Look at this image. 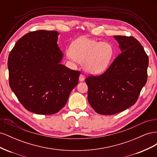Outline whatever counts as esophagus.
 Returning <instances> with one entry per match:
<instances>
[{
    "label": "esophagus",
    "instance_id": "esophagus-1",
    "mask_svg": "<svg viewBox=\"0 0 157 157\" xmlns=\"http://www.w3.org/2000/svg\"><path fill=\"white\" fill-rule=\"evenodd\" d=\"M84 79H85V77H84V75L80 74V77H79V80H80V82L84 81Z\"/></svg>",
    "mask_w": 157,
    "mask_h": 157
}]
</instances>
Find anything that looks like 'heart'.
<instances>
[{"label":"heart","instance_id":"heart-1","mask_svg":"<svg viewBox=\"0 0 157 157\" xmlns=\"http://www.w3.org/2000/svg\"><path fill=\"white\" fill-rule=\"evenodd\" d=\"M69 56L78 63H83L87 72L99 74L104 72L110 65L114 56V48L109 42H99L82 36L71 44Z\"/></svg>","mask_w":157,"mask_h":157}]
</instances>
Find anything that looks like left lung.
<instances>
[{
  "mask_svg": "<svg viewBox=\"0 0 157 157\" xmlns=\"http://www.w3.org/2000/svg\"><path fill=\"white\" fill-rule=\"evenodd\" d=\"M121 53L102 75L85 80L88 100L100 115H111L134 105L147 80L149 58L133 36H114Z\"/></svg>",
  "mask_w": 157,
  "mask_h": 157,
  "instance_id": "1",
  "label": "left lung"
}]
</instances>
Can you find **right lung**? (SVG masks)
<instances>
[{"label":"right lung","mask_w":157,"mask_h":157,"mask_svg":"<svg viewBox=\"0 0 157 157\" xmlns=\"http://www.w3.org/2000/svg\"><path fill=\"white\" fill-rule=\"evenodd\" d=\"M59 33L39 30L19 39L8 56L9 84L27 110L39 115L58 113L78 82L80 72L61 64Z\"/></svg>","instance_id":"right-lung-1"}]
</instances>
